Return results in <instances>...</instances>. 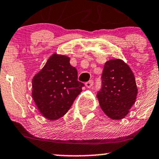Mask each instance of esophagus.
<instances>
[{
	"label": "esophagus",
	"instance_id": "esophagus-1",
	"mask_svg": "<svg viewBox=\"0 0 159 159\" xmlns=\"http://www.w3.org/2000/svg\"><path fill=\"white\" fill-rule=\"evenodd\" d=\"M93 83H94L93 80H89V82H87V83H85V86H86L88 89H90V88L93 85Z\"/></svg>",
	"mask_w": 159,
	"mask_h": 159
}]
</instances>
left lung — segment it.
<instances>
[{
    "label": "left lung",
    "instance_id": "8db88e82",
    "mask_svg": "<svg viewBox=\"0 0 159 159\" xmlns=\"http://www.w3.org/2000/svg\"><path fill=\"white\" fill-rule=\"evenodd\" d=\"M102 87L98 99L103 112L112 120L124 118L136 101L138 88L130 67L120 59H110L104 65Z\"/></svg>",
    "mask_w": 159,
    "mask_h": 159
}]
</instances>
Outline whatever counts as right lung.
I'll return each mask as SVG.
<instances>
[{"mask_svg": "<svg viewBox=\"0 0 159 159\" xmlns=\"http://www.w3.org/2000/svg\"><path fill=\"white\" fill-rule=\"evenodd\" d=\"M84 84L77 80V70L70 57L52 54L32 80V97L39 112L49 120H56L68 112Z\"/></svg>", "mask_w": 159, "mask_h": 159, "instance_id": "right-lung-1", "label": "right lung"}]
</instances>
